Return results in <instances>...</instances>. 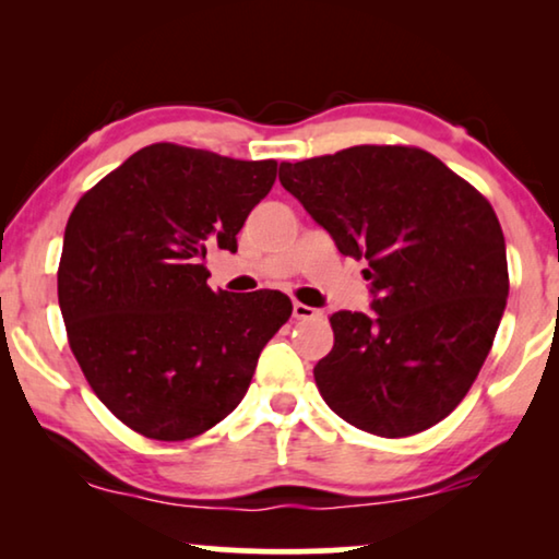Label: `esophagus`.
<instances>
[{
    "instance_id": "esophagus-1",
    "label": "esophagus",
    "mask_w": 559,
    "mask_h": 559,
    "mask_svg": "<svg viewBox=\"0 0 559 559\" xmlns=\"http://www.w3.org/2000/svg\"><path fill=\"white\" fill-rule=\"evenodd\" d=\"M320 316H323V312L316 310V308H310V305L293 302V318H297V320H316Z\"/></svg>"
}]
</instances>
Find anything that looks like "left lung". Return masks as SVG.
Here are the masks:
<instances>
[{
    "instance_id": "1",
    "label": "left lung",
    "mask_w": 559,
    "mask_h": 559,
    "mask_svg": "<svg viewBox=\"0 0 559 559\" xmlns=\"http://www.w3.org/2000/svg\"><path fill=\"white\" fill-rule=\"evenodd\" d=\"M280 182L366 259L371 310L331 316L333 350L316 384L358 430L407 438L468 394L509 297L507 243L491 203L430 152L361 144L282 163Z\"/></svg>"
}]
</instances>
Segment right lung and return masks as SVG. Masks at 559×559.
Masks as SVG:
<instances>
[{
	"label": "right lung",
	"instance_id": "right-lung-1",
	"mask_svg": "<svg viewBox=\"0 0 559 559\" xmlns=\"http://www.w3.org/2000/svg\"><path fill=\"white\" fill-rule=\"evenodd\" d=\"M277 178L274 159L159 142L75 203L58 266L68 343L98 400L152 440H188L243 400L266 341L293 316L277 289L209 287L211 247Z\"/></svg>",
	"mask_w": 559,
	"mask_h": 559
}]
</instances>
